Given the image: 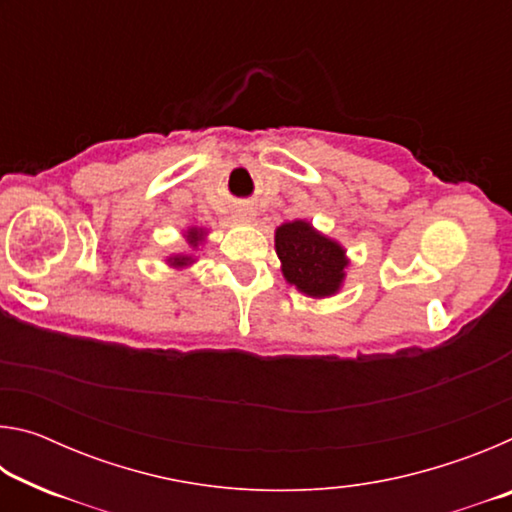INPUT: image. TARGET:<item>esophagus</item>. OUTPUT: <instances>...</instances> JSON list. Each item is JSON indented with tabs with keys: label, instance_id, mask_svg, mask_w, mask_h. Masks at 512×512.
<instances>
[{
	"label": "esophagus",
	"instance_id": "1",
	"mask_svg": "<svg viewBox=\"0 0 512 512\" xmlns=\"http://www.w3.org/2000/svg\"><path fill=\"white\" fill-rule=\"evenodd\" d=\"M235 216L237 219H246V221H250L255 216V212H253V207H246V205H241V207H237L235 210Z\"/></svg>",
	"mask_w": 512,
	"mask_h": 512
}]
</instances>
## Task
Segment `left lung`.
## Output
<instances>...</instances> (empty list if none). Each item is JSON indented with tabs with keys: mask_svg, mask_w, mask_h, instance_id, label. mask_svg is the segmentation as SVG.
Instances as JSON below:
<instances>
[{
	"mask_svg": "<svg viewBox=\"0 0 512 512\" xmlns=\"http://www.w3.org/2000/svg\"><path fill=\"white\" fill-rule=\"evenodd\" d=\"M275 253L284 280L311 298L334 296L350 264L339 241L320 235L309 221L282 223L275 230Z\"/></svg>",
	"mask_w": 512,
	"mask_h": 512,
	"instance_id": "left-lung-1",
	"label": "left lung"
}]
</instances>
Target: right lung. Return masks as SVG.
Segmentation results:
<instances>
[{
	"label": "right lung",
	"mask_w": 512,
	"mask_h": 512,
	"mask_svg": "<svg viewBox=\"0 0 512 512\" xmlns=\"http://www.w3.org/2000/svg\"><path fill=\"white\" fill-rule=\"evenodd\" d=\"M185 237H187V244L192 246V248H196L203 241L205 230L203 228H189ZM167 264L173 266V268H185L189 264H194V257L192 255H173V257L167 259Z\"/></svg>",
	"instance_id": "right-lung-1"
}]
</instances>
